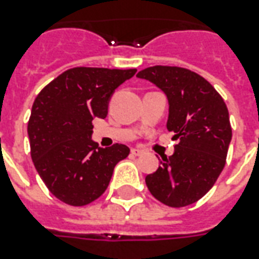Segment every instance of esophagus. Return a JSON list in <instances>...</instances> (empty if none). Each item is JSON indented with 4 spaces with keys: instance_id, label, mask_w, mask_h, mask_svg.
Returning a JSON list of instances; mask_svg holds the SVG:
<instances>
[{
    "instance_id": "esophagus-1",
    "label": "esophagus",
    "mask_w": 259,
    "mask_h": 259,
    "mask_svg": "<svg viewBox=\"0 0 259 259\" xmlns=\"http://www.w3.org/2000/svg\"><path fill=\"white\" fill-rule=\"evenodd\" d=\"M132 154H133V156H142V154H144V150L133 148V149H132Z\"/></svg>"
}]
</instances>
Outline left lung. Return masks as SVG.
<instances>
[{
	"label": "left lung",
	"mask_w": 259,
	"mask_h": 259,
	"mask_svg": "<svg viewBox=\"0 0 259 259\" xmlns=\"http://www.w3.org/2000/svg\"><path fill=\"white\" fill-rule=\"evenodd\" d=\"M168 98L166 129L179 140L175 153L162 157L145 177L148 189L169 207H185L212 188L225 168L233 137L229 110L209 82L181 67L154 66L140 71Z\"/></svg>",
	"instance_id": "left-lung-1"
}]
</instances>
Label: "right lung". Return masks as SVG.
Here are the masks:
<instances>
[{
    "mask_svg": "<svg viewBox=\"0 0 259 259\" xmlns=\"http://www.w3.org/2000/svg\"><path fill=\"white\" fill-rule=\"evenodd\" d=\"M137 72L75 67L40 91L28 122L34 168L59 200L86 205L105 192L114 168L129 156L122 144L98 148L94 118H106L115 89Z\"/></svg>",
    "mask_w": 259,
    "mask_h": 259,
    "instance_id": "1",
    "label": "right lung"
}]
</instances>
